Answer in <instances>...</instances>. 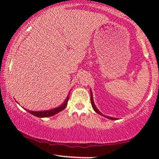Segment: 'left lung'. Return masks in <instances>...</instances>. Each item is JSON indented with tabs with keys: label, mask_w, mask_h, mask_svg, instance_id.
<instances>
[{
	"label": "left lung",
	"mask_w": 159,
	"mask_h": 159,
	"mask_svg": "<svg viewBox=\"0 0 159 159\" xmlns=\"http://www.w3.org/2000/svg\"><path fill=\"white\" fill-rule=\"evenodd\" d=\"M90 101H91V104H92L93 108L94 109V111H96V113H98V114H100V115H102V116H104V115H103L102 114L101 112H99V111H98V109L96 108V105H95V104H94V102H93V94H92V91H91V90H90ZM105 116V117L108 118V119H110V120H116V118H114V117H110V116Z\"/></svg>",
	"instance_id": "8db88e82"
}]
</instances>
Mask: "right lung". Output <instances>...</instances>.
I'll list each match as a JSON object with an SVG mask.
<instances>
[{"label":"right lung","mask_w":159,"mask_h":159,"mask_svg":"<svg viewBox=\"0 0 159 159\" xmlns=\"http://www.w3.org/2000/svg\"><path fill=\"white\" fill-rule=\"evenodd\" d=\"M69 97V96H67L66 99L65 100L64 103H63V105H61L60 107H56V108H54V109H52V110L44 111H32L27 110V109H26V110L28 111L29 113H30L31 114L34 115V116H38V117H48V116H53V115H54V114H57V113H59L60 111H63V109H64L65 107H66L67 103H68Z\"/></svg>","instance_id":"1"}]
</instances>
